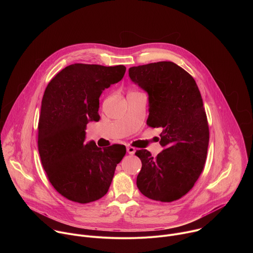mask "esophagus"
<instances>
[{"instance_id":"34e87169","label":"esophagus","mask_w":253,"mask_h":253,"mask_svg":"<svg viewBox=\"0 0 253 253\" xmlns=\"http://www.w3.org/2000/svg\"><path fill=\"white\" fill-rule=\"evenodd\" d=\"M135 151H136V149H135L134 147H131V146H128V147H127V152H128L130 155H133V154L135 153Z\"/></svg>"}]
</instances>
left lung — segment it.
Returning <instances> with one entry per match:
<instances>
[{"mask_svg":"<svg viewBox=\"0 0 253 253\" xmlns=\"http://www.w3.org/2000/svg\"><path fill=\"white\" fill-rule=\"evenodd\" d=\"M129 77L148 93L147 125L162 128L164 148L155 158L145 149L136 151L142 162L137 187L152 200L172 202L188 193L204 168L209 128L200 91L173 62L131 67Z\"/></svg>","mask_w":253,"mask_h":253,"instance_id":"obj_1","label":"left lung"}]
</instances>
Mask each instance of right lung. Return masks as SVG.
Wrapping results in <instances>:
<instances>
[{
	"instance_id": "right-lung-1",
	"label": "right lung",
	"mask_w": 253,
	"mask_h": 253,
	"mask_svg": "<svg viewBox=\"0 0 253 253\" xmlns=\"http://www.w3.org/2000/svg\"><path fill=\"white\" fill-rule=\"evenodd\" d=\"M123 65L73 64L48 84L38 125V149L53 187L67 199L89 203L110 187L117 164L126 154L118 144L99 148L88 143L86 126L99 121L102 92L123 78Z\"/></svg>"
}]
</instances>
